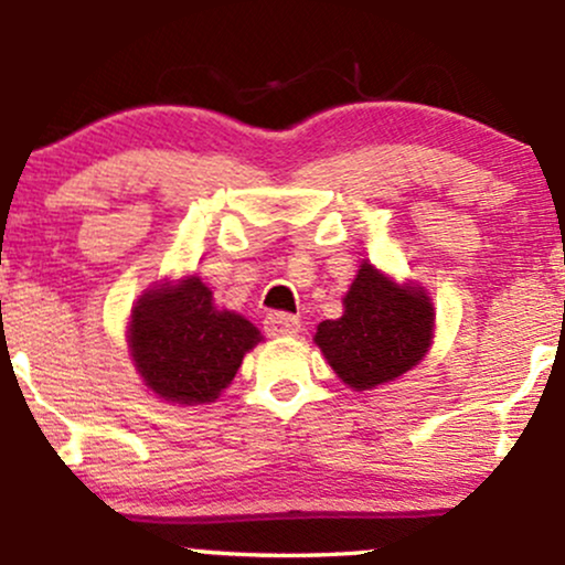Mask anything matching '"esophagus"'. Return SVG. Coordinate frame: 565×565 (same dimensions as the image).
<instances>
[{
	"label": "esophagus",
	"instance_id": "34e87169",
	"mask_svg": "<svg viewBox=\"0 0 565 565\" xmlns=\"http://www.w3.org/2000/svg\"><path fill=\"white\" fill-rule=\"evenodd\" d=\"M265 332H268V337H291L300 332V319L276 310V313L265 316Z\"/></svg>",
	"mask_w": 565,
	"mask_h": 565
}]
</instances>
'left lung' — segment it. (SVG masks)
<instances>
[{
  "mask_svg": "<svg viewBox=\"0 0 565 565\" xmlns=\"http://www.w3.org/2000/svg\"><path fill=\"white\" fill-rule=\"evenodd\" d=\"M342 305L340 319L321 321L313 340L353 391L393 382L425 359L436 313L423 287L395 284L374 265L361 263Z\"/></svg>",
  "mask_w": 565,
  "mask_h": 565,
  "instance_id": "obj_1",
  "label": "left lung"
}]
</instances>
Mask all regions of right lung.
Returning <instances> with one entry per match:
<instances>
[{"label": "right lung", "mask_w": 565, "mask_h": 565, "mask_svg": "<svg viewBox=\"0 0 565 565\" xmlns=\"http://www.w3.org/2000/svg\"><path fill=\"white\" fill-rule=\"evenodd\" d=\"M260 340L255 323L217 308L199 276L142 291L127 329L148 391L183 406L215 401Z\"/></svg>", "instance_id": "1"}]
</instances>
